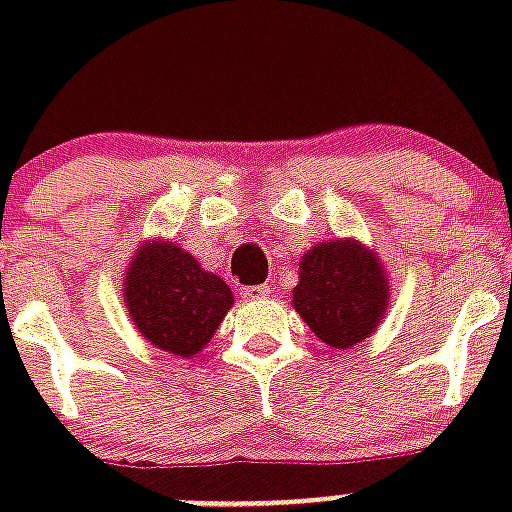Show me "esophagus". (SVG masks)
<instances>
[{
  "label": "esophagus",
  "mask_w": 512,
  "mask_h": 512,
  "mask_svg": "<svg viewBox=\"0 0 512 512\" xmlns=\"http://www.w3.org/2000/svg\"><path fill=\"white\" fill-rule=\"evenodd\" d=\"M241 295H244V300H265V297H271V287H268V284L244 287V289H241Z\"/></svg>",
  "instance_id": "obj_1"
}]
</instances>
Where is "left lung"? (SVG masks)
<instances>
[{"mask_svg": "<svg viewBox=\"0 0 512 512\" xmlns=\"http://www.w3.org/2000/svg\"><path fill=\"white\" fill-rule=\"evenodd\" d=\"M292 305L329 348H353L374 335L390 305V276L358 239L319 241L300 257Z\"/></svg>", "mask_w": 512, "mask_h": 512, "instance_id": "left-lung-1", "label": "left lung"}]
</instances>
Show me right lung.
Instances as JSON below:
<instances>
[{
	"label": "right lung",
	"mask_w": 512,
	"mask_h": 512,
	"mask_svg": "<svg viewBox=\"0 0 512 512\" xmlns=\"http://www.w3.org/2000/svg\"><path fill=\"white\" fill-rule=\"evenodd\" d=\"M122 295L140 335L180 358L207 348L233 305L231 287L167 239H148L135 249Z\"/></svg>",
	"instance_id": "right-lung-1"
}]
</instances>
